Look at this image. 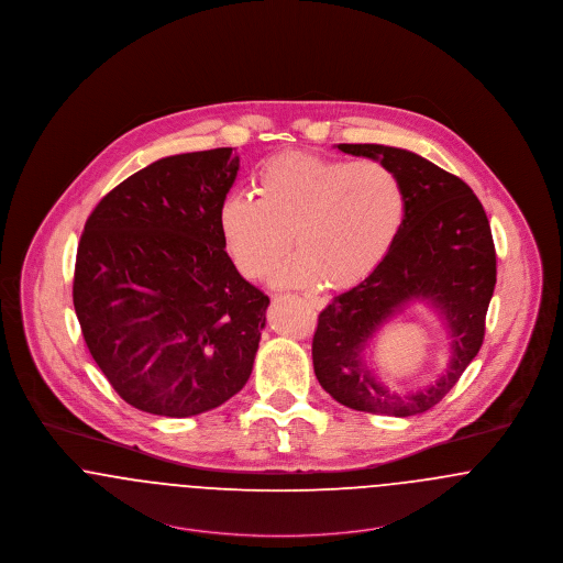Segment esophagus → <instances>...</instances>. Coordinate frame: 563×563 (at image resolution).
Segmentation results:
<instances>
[{
    "label": "esophagus",
    "mask_w": 563,
    "mask_h": 563,
    "mask_svg": "<svg viewBox=\"0 0 563 563\" xmlns=\"http://www.w3.org/2000/svg\"><path fill=\"white\" fill-rule=\"evenodd\" d=\"M306 303H308L310 308H314V310H321V308H323V299L321 298H312V296H306Z\"/></svg>",
    "instance_id": "esophagus-1"
}]
</instances>
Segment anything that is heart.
Masks as SVG:
<instances>
[{
    "label": "heart",
    "instance_id": "b5f03b06",
    "mask_svg": "<svg viewBox=\"0 0 563 563\" xmlns=\"http://www.w3.org/2000/svg\"><path fill=\"white\" fill-rule=\"evenodd\" d=\"M255 196H230L219 212L233 264L262 278L291 246L274 280L291 287H353L385 262L406 217L394 167L365 159L283 153L257 169Z\"/></svg>",
    "mask_w": 563,
    "mask_h": 563
}]
</instances>
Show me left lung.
<instances>
[{
  "instance_id": "1",
  "label": "left lung",
  "mask_w": 563,
  "mask_h": 563,
  "mask_svg": "<svg viewBox=\"0 0 563 563\" xmlns=\"http://www.w3.org/2000/svg\"><path fill=\"white\" fill-rule=\"evenodd\" d=\"M338 151L394 167L406 189V217L385 262L319 314L314 374L335 401L353 410L421 415L455 387L481 351L496 287L489 219L462 178L421 155L383 144H338ZM410 300H428L439 310L452 338V360L430 388L397 395L373 376L363 355L371 338Z\"/></svg>"
}]
</instances>
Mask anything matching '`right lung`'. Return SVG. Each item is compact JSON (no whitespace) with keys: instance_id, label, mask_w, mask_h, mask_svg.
Instances as JSON below:
<instances>
[{"instance_id":"1","label":"right lung","mask_w":563,"mask_h":563,"mask_svg":"<svg viewBox=\"0 0 563 563\" xmlns=\"http://www.w3.org/2000/svg\"><path fill=\"white\" fill-rule=\"evenodd\" d=\"M238 167L233 148L164 157L85 223L74 310L103 376L142 412L212 410L253 372L269 298L240 276L219 223Z\"/></svg>"}]
</instances>
